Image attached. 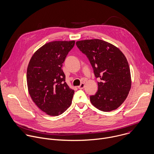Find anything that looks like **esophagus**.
I'll list each match as a JSON object with an SVG mask.
<instances>
[{
    "instance_id": "esophagus-1",
    "label": "esophagus",
    "mask_w": 154,
    "mask_h": 154,
    "mask_svg": "<svg viewBox=\"0 0 154 154\" xmlns=\"http://www.w3.org/2000/svg\"><path fill=\"white\" fill-rule=\"evenodd\" d=\"M85 88V84L83 83H82L79 86H78V88L80 89H83Z\"/></svg>"
}]
</instances>
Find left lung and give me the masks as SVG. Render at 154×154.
<instances>
[{"label":"left lung","instance_id":"1","mask_svg":"<svg viewBox=\"0 0 154 154\" xmlns=\"http://www.w3.org/2000/svg\"><path fill=\"white\" fill-rule=\"evenodd\" d=\"M77 46L88 58L98 82V91L90 96L93 106L109 112L117 109L127 98L131 88L128 60L116 46L100 39L77 41Z\"/></svg>","mask_w":154,"mask_h":154}]
</instances>
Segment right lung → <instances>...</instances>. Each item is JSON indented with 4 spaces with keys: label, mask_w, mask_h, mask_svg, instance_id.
<instances>
[{
    "label": "right lung",
    "mask_w": 154,
    "mask_h": 154,
    "mask_svg": "<svg viewBox=\"0 0 154 154\" xmlns=\"http://www.w3.org/2000/svg\"><path fill=\"white\" fill-rule=\"evenodd\" d=\"M75 41H53L37 49L29 62L26 81L37 107L51 116L63 113L71 105L74 91L65 82L62 69Z\"/></svg>",
    "instance_id": "add662e5"
}]
</instances>
